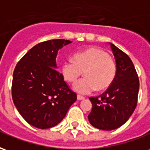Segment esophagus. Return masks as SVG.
<instances>
[{
	"label": "esophagus",
	"instance_id": "obj_1",
	"mask_svg": "<svg viewBox=\"0 0 150 150\" xmlns=\"http://www.w3.org/2000/svg\"><path fill=\"white\" fill-rule=\"evenodd\" d=\"M77 99H78L79 100H84V97L80 96V95H78V96H77Z\"/></svg>",
	"mask_w": 150,
	"mask_h": 150
}]
</instances>
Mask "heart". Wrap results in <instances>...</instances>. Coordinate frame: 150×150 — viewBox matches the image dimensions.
Wrapping results in <instances>:
<instances>
[{
  "label": "heart",
  "instance_id": "1",
  "mask_svg": "<svg viewBox=\"0 0 150 150\" xmlns=\"http://www.w3.org/2000/svg\"><path fill=\"white\" fill-rule=\"evenodd\" d=\"M116 70L115 60L98 47L75 53L74 59H65L60 67L62 77L69 83L75 82L83 71L85 77L73 85L74 90L81 94L108 88L116 77Z\"/></svg>",
  "mask_w": 150,
  "mask_h": 150
}]
</instances>
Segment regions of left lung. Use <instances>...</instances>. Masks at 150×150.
I'll use <instances>...</instances> for the list:
<instances>
[{
	"label": "left lung",
	"instance_id": "1",
	"mask_svg": "<svg viewBox=\"0 0 150 150\" xmlns=\"http://www.w3.org/2000/svg\"><path fill=\"white\" fill-rule=\"evenodd\" d=\"M109 44L117 67L116 77L103 94L89 98L92 109L88 115L91 125L108 131L119 128L129 120L137 107L139 91L138 75L132 60Z\"/></svg>",
	"mask_w": 150,
	"mask_h": 150
}]
</instances>
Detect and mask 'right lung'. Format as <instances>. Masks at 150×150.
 I'll list each match as a JSON object with an SVG mask.
<instances>
[{"label":"right lung","instance_id":"obj_1","mask_svg":"<svg viewBox=\"0 0 150 150\" xmlns=\"http://www.w3.org/2000/svg\"><path fill=\"white\" fill-rule=\"evenodd\" d=\"M69 40L52 39L31 48L13 75L12 97L21 116L38 129H50L65 117L77 100L57 69L56 57Z\"/></svg>","mask_w":150,"mask_h":150}]
</instances>
